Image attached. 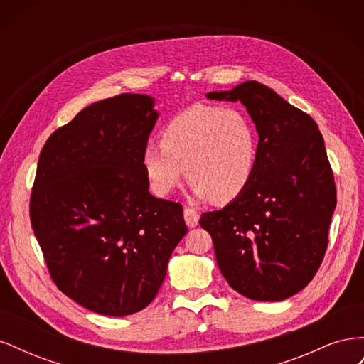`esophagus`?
<instances>
[{
	"instance_id": "34e87169",
	"label": "esophagus",
	"mask_w": 364,
	"mask_h": 364,
	"mask_svg": "<svg viewBox=\"0 0 364 364\" xmlns=\"http://www.w3.org/2000/svg\"><path fill=\"white\" fill-rule=\"evenodd\" d=\"M183 218H185V223L188 228H194V226H197V223H199V214H197V211L193 208L183 209Z\"/></svg>"
}]
</instances>
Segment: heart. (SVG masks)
I'll return each instance as SVG.
<instances>
[{
    "label": "heart",
    "mask_w": 364,
    "mask_h": 364,
    "mask_svg": "<svg viewBox=\"0 0 364 364\" xmlns=\"http://www.w3.org/2000/svg\"><path fill=\"white\" fill-rule=\"evenodd\" d=\"M158 146L142 151V168L158 196L173 193L188 170L199 199L230 202L246 190L257 167V132L234 107L194 105L176 115Z\"/></svg>",
    "instance_id": "heart-1"
}]
</instances>
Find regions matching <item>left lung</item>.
Returning a JSON list of instances; mask_svg holds the SVG:
<instances>
[{"instance_id": "8db88e82", "label": "left lung", "mask_w": 364, "mask_h": 364, "mask_svg": "<svg viewBox=\"0 0 364 364\" xmlns=\"http://www.w3.org/2000/svg\"><path fill=\"white\" fill-rule=\"evenodd\" d=\"M206 97L243 103L259 139L246 190L199 223L230 287L284 301L314 278L328 246L337 196L323 136L310 115L255 80Z\"/></svg>"}]
</instances>
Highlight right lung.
<instances>
[{
    "label": "right lung",
    "mask_w": 364,
    "mask_h": 364,
    "mask_svg": "<svg viewBox=\"0 0 364 364\" xmlns=\"http://www.w3.org/2000/svg\"><path fill=\"white\" fill-rule=\"evenodd\" d=\"M153 106L142 94L92 103L39 155L33 232L58 289L98 314L146 308L186 234L182 205L151 196L142 168L159 115Z\"/></svg>",
    "instance_id": "obj_1"
}]
</instances>
